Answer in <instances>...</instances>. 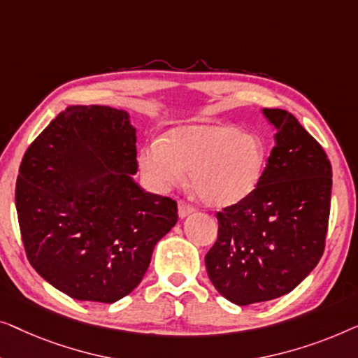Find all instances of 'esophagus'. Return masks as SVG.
I'll use <instances>...</instances> for the list:
<instances>
[{"mask_svg": "<svg viewBox=\"0 0 358 358\" xmlns=\"http://www.w3.org/2000/svg\"><path fill=\"white\" fill-rule=\"evenodd\" d=\"M194 210V206H191L189 203H186L185 199H180L178 203V214L180 217H186V215H189Z\"/></svg>", "mask_w": 358, "mask_h": 358, "instance_id": "esophagus-1", "label": "esophagus"}]
</instances>
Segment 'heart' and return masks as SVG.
I'll return each instance as SVG.
<instances>
[{"label": "heart", "instance_id": "b5f03b06", "mask_svg": "<svg viewBox=\"0 0 358 358\" xmlns=\"http://www.w3.org/2000/svg\"><path fill=\"white\" fill-rule=\"evenodd\" d=\"M268 155L255 136L231 124H191L170 131L141 150V172L155 189L180 185L191 172V185L213 208L234 206L253 193L263 178Z\"/></svg>", "mask_w": 358, "mask_h": 358}]
</instances>
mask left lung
Segmentation results:
<instances>
[{
    "mask_svg": "<svg viewBox=\"0 0 358 358\" xmlns=\"http://www.w3.org/2000/svg\"><path fill=\"white\" fill-rule=\"evenodd\" d=\"M278 129L259 185L217 213L206 269L219 294L240 306L289 294L318 264L328 234L332 169L321 144L280 108H264Z\"/></svg>",
    "mask_w": 358,
    "mask_h": 358,
    "instance_id": "left-lung-1",
    "label": "left lung"
}]
</instances>
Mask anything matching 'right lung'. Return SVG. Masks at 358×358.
I'll return each mask as SVG.
<instances>
[{"instance_id":"add662e5","label":"right lung","mask_w":358,"mask_h":358,"mask_svg":"<svg viewBox=\"0 0 358 358\" xmlns=\"http://www.w3.org/2000/svg\"><path fill=\"white\" fill-rule=\"evenodd\" d=\"M136 129L123 110L74 105L24 154L16 181L29 263L76 300L113 303L143 280L154 246L177 224V203L144 191Z\"/></svg>"}]
</instances>
